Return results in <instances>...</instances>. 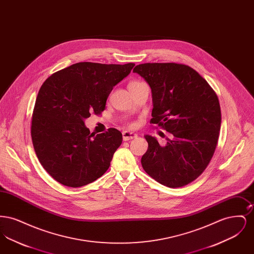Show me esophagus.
<instances>
[{
	"label": "esophagus",
	"mask_w": 254,
	"mask_h": 254,
	"mask_svg": "<svg viewBox=\"0 0 254 254\" xmlns=\"http://www.w3.org/2000/svg\"><path fill=\"white\" fill-rule=\"evenodd\" d=\"M136 137H138V135L136 133L130 132V131H124L123 132V139H124V141L132 140V139H135Z\"/></svg>",
	"instance_id": "34e87169"
}]
</instances>
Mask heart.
Listing matches in <instances>:
<instances>
[{"label":"heart","instance_id":"obj_1","mask_svg":"<svg viewBox=\"0 0 254 254\" xmlns=\"http://www.w3.org/2000/svg\"><path fill=\"white\" fill-rule=\"evenodd\" d=\"M132 83H139V82H132ZM132 83H130V84H132Z\"/></svg>","mask_w":254,"mask_h":254}]
</instances>
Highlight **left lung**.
Here are the masks:
<instances>
[{
    "label": "left lung",
    "instance_id": "obj_1",
    "mask_svg": "<svg viewBox=\"0 0 254 254\" xmlns=\"http://www.w3.org/2000/svg\"><path fill=\"white\" fill-rule=\"evenodd\" d=\"M145 79L152 93L150 123L158 124L171 138L161 145L145 135L148 144L141 163L145 172L169 188L194 181L209 164L217 145L221 109L216 93L189 65L146 63L133 69Z\"/></svg>",
    "mask_w": 254,
    "mask_h": 254
}]
</instances>
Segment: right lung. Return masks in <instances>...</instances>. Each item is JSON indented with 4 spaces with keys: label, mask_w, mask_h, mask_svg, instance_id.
I'll list each match as a JSON object with an SVG mask.
<instances>
[{
    "label": "right lung",
    "mask_w": 254,
    "mask_h": 254,
    "mask_svg": "<svg viewBox=\"0 0 254 254\" xmlns=\"http://www.w3.org/2000/svg\"><path fill=\"white\" fill-rule=\"evenodd\" d=\"M135 64L82 62L52 74L42 85L32 116V143L43 168L62 185L85 186L100 178L121 145L116 128L90 133L85 120L101 113L113 87Z\"/></svg>",
    "instance_id": "add662e5"
}]
</instances>
